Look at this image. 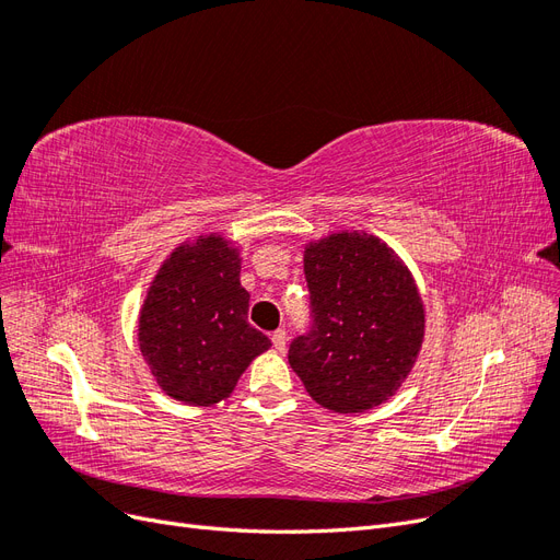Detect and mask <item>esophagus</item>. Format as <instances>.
<instances>
[{
    "label": "esophagus",
    "instance_id": "34e87169",
    "mask_svg": "<svg viewBox=\"0 0 560 560\" xmlns=\"http://www.w3.org/2000/svg\"><path fill=\"white\" fill-rule=\"evenodd\" d=\"M270 341H273V348L278 352H282L284 346H287V334L282 329H278V331H273V336H270Z\"/></svg>",
    "mask_w": 560,
    "mask_h": 560
}]
</instances>
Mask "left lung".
I'll list each match as a JSON object with an SVG mask.
<instances>
[{
	"instance_id": "obj_1",
	"label": "left lung",
	"mask_w": 560,
	"mask_h": 560,
	"mask_svg": "<svg viewBox=\"0 0 560 560\" xmlns=\"http://www.w3.org/2000/svg\"><path fill=\"white\" fill-rule=\"evenodd\" d=\"M315 329L290 346L308 395L334 413H362L399 393L425 338V306L397 252L366 231L303 247Z\"/></svg>"
}]
</instances>
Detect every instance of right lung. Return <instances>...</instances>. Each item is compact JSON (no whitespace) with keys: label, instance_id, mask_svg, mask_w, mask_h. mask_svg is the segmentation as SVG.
<instances>
[{"label":"right lung","instance_id":"1","mask_svg":"<svg viewBox=\"0 0 560 560\" xmlns=\"http://www.w3.org/2000/svg\"><path fill=\"white\" fill-rule=\"evenodd\" d=\"M241 247L224 233L179 243L147 287L138 346L167 397L189 406L226 399L245 369L270 348L247 322Z\"/></svg>","mask_w":560,"mask_h":560}]
</instances>
